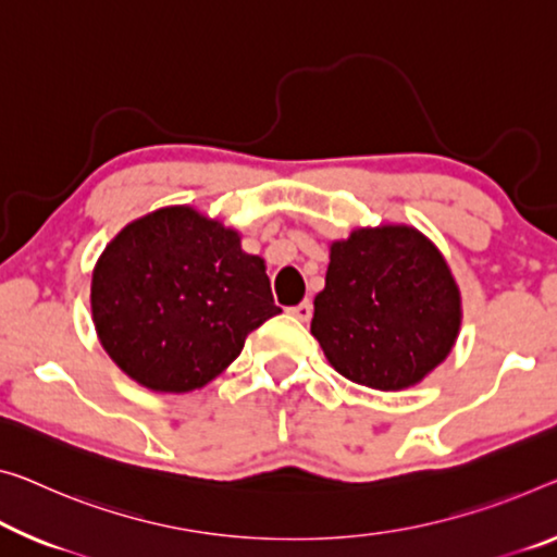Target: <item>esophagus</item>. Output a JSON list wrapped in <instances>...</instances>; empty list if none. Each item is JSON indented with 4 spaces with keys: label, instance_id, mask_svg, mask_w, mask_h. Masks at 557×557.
I'll return each instance as SVG.
<instances>
[{
    "label": "esophagus",
    "instance_id": "esophagus-1",
    "mask_svg": "<svg viewBox=\"0 0 557 557\" xmlns=\"http://www.w3.org/2000/svg\"><path fill=\"white\" fill-rule=\"evenodd\" d=\"M288 313L294 315V319L306 323V321H311V315H313V304L311 301H304V304H298L294 308H288Z\"/></svg>",
    "mask_w": 557,
    "mask_h": 557
}]
</instances>
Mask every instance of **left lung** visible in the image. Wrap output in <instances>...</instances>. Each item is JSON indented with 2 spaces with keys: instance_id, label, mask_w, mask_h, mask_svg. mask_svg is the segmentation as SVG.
<instances>
[{
  "instance_id": "left-lung-1",
  "label": "left lung",
  "mask_w": 557,
  "mask_h": 557,
  "mask_svg": "<svg viewBox=\"0 0 557 557\" xmlns=\"http://www.w3.org/2000/svg\"><path fill=\"white\" fill-rule=\"evenodd\" d=\"M311 333L348 381L375 391L421 383L456 346L460 288L431 238L406 224L354 228L331 244Z\"/></svg>"
}]
</instances>
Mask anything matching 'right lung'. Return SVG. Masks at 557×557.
<instances>
[{"instance_id":"add662e5","label":"right lung","mask_w":557,"mask_h":557,"mask_svg":"<svg viewBox=\"0 0 557 557\" xmlns=\"http://www.w3.org/2000/svg\"><path fill=\"white\" fill-rule=\"evenodd\" d=\"M276 313L267 261L242 249L236 228L194 207H164L126 224L91 271L99 344L157 393L203 388Z\"/></svg>"}]
</instances>
